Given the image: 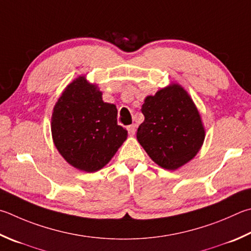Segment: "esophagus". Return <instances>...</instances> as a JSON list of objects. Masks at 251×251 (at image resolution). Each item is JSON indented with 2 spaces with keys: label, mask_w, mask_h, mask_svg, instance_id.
I'll list each match as a JSON object with an SVG mask.
<instances>
[{
  "label": "esophagus",
  "mask_w": 251,
  "mask_h": 251,
  "mask_svg": "<svg viewBox=\"0 0 251 251\" xmlns=\"http://www.w3.org/2000/svg\"><path fill=\"white\" fill-rule=\"evenodd\" d=\"M127 130H128V134L130 135V136H133L135 133H136V125H129V126H127Z\"/></svg>",
  "instance_id": "esophagus-1"
}]
</instances>
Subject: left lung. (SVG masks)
I'll return each instance as SVG.
<instances>
[{"label": "left lung", "mask_w": 251, "mask_h": 251, "mask_svg": "<svg viewBox=\"0 0 251 251\" xmlns=\"http://www.w3.org/2000/svg\"><path fill=\"white\" fill-rule=\"evenodd\" d=\"M145 120L137 140L151 160L176 170L197 156L205 139L201 115L192 98L179 83H171L145 98Z\"/></svg>", "instance_id": "1"}]
</instances>
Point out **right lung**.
Here are the masks:
<instances>
[{
	"mask_svg": "<svg viewBox=\"0 0 251 251\" xmlns=\"http://www.w3.org/2000/svg\"><path fill=\"white\" fill-rule=\"evenodd\" d=\"M102 94L98 84L80 75L67 85L53 106V144L80 171L101 170L127 139V130L117 125L116 106L104 102Z\"/></svg>",
	"mask_w": 251,
	"mask_h": 251,
	"instance_id": "obj_1",
	"label": "right lung"
}]
</instances>
